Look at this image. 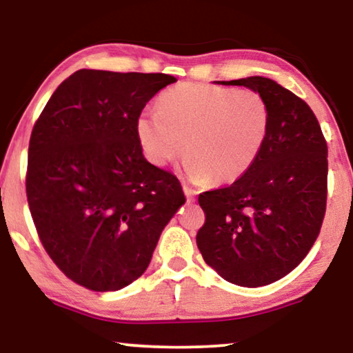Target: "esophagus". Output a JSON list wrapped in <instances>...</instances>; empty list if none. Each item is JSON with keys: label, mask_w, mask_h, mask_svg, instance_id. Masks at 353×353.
<instances>
[{"label": "esophagus", "mask_w": 353, "mask_h": 353, "mask_svg": "<svg viewBox=\"0 0 353 353\" xmlns=\"http://www.w3.org/2000/svg\"><path fill=\"white\" fill-rule=\"evenodd\" d=\"M183 191H185L188 202H192V201H194V196H196V191H194V190H191L190 186H183Z\"/></svg>", "instance_id": "esophagus-1"}]
</instances>
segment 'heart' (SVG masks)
<instances>
[{"mask_svg":"<svg viewBox=\"0 0 353 353\" xmlns=\"http://www.w3.org/2000/svg\"><path fill=\"white\" fill-rule=\"evenodd\" d=\"M156 108L137 120L148 161L165 167L185 149L188 176L214 185L236 181L254 165L272 120L259 91L215 83L173 86L159 96Z\"/></svg>","mask_w":353,"mask_h":353,"instance_id":"b5f03b06","label":"heart"}]
</instances>
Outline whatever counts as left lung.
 <instances>
[{"mask_svg": "<svg viewBox=\"0 0 353 353\" xmlns=\"http://www.w3.org/2000/svg\"><path fill=\"white\" fill-rule=\"evenodd\" d=\"M259 91L272 110L254 165L233 185L199 194L196 243L205 263L245 288L274 283L305 259L326 212L327 144L305 101L265 77L221 81Z\"/></svg>", "mask_w": 353, "mask_h": 353, "instance_id": "1", "label": "left lung"}]
</instances>
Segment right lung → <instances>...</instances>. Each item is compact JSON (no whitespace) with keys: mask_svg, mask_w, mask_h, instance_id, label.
Returning a JSON list of instances; mask_svg holds the SVG:
<instances>
[{"mask_svg":"<svg viewBox=\"0 0 353 353\" xmlns=\"http://www.w3.org/2000/svg\"><path fill=\"white\" fill-rule=\"evenodd\" d=\"M167 74L81 69L62 81L33 125L27 201L56 267L90 291H117L151 262L185 204L172 172L143 156L137 120Z\"/></svg>","mask_w":353,"mask_h":353,"instance_id":"right-lung-1","label":"right lung"}]
</instances>
